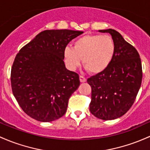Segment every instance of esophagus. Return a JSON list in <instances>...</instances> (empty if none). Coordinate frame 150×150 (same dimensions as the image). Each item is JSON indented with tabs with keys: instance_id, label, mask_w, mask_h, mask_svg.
<instances>
[{
	"instance_id": "esophagus-1",
	"label": "esophagus",
	"mask_w": 150,
	"mask_h": 150,
	"mask_svg": "<svg viewBox=\"0 0 150 150\" xmlns=\"http://www.w3.org/2000/svg\"><path fill=\"white\" fill-rule=\"evenodd\" d=\"M87 79L85 78V77L82 76V75H80V81L81 82V83H85V82H86Z\"/></svg>"
}]
</instances>
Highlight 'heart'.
<instances>
[{
    "mask_svg": "<svg viewBox=\"0 0 150 150\" xmlns=\"http://www.w3.org/2000/svg\"><path fill=\"white\" fill-rule=\"evenodd\" d=\"M115 50L116 46L111 36L93 34L75 40L72 48L65 47L63 55L69 68H76L83 59V66L89 72L99 74L110 65Z\"/></svg>",
    "mask_w": 150,
    "mask_h": 150,
    "instance_id": "heart-1",
    "label": "heart"
}]
</instances>
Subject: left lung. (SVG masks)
Here are the masks:
<instances>
[{
  "label": "left lung",
  "instance_id": "left-lung-1",
  "mask_svg": "<svg viewBox=\"0 0 150 150\" xmlns=\"http://www.w3.org/2000/svg\"><path fill=\"white\" fill-rule=\"evenodd\" d=\"M109 33L116 50L112 61L105 71L90 77L87 82L92 88L90 111L103 120L124 115L134 103L142 80L141 59L135 47L113 29Z\"/></svg>",
  "mask_w": 150,
  "mask_h": 150
}]
</instances>
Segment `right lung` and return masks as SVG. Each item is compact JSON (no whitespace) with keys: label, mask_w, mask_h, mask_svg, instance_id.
<instances>
[{"label":"right lung","mask_w":150,"mask_h":150,"mask_svg":"<svg viewBox=\"0 0 150 150\" xmlns=\"http://www.w3.org/2000/svg\"><path fill=\"white\" fill-rule=\"evenodd\" d=\"M83 33L70 30H46L16 55L11 73L13 94L25 113L40 122L59 119L69 98L80 85L78 73L65 68L64 50Z\"/></svg>","instance_id":"1"}]
</instances>
